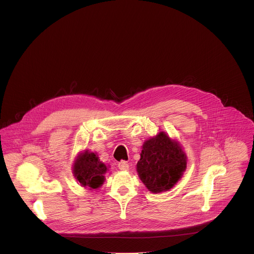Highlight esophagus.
I'll use <instances>...</instances> for the list:
<instances>
[{
	"mask_svg": "<svg viewBox=\"0 0 254 254\" xmlns=\"http://www.w3.org/2000/svg\"><path fill=\"white\" fill-rule=\"evenodd\" d=\"M118 168L123 171H127L129 169V164L126 161H121L118 163Z\"/></svg>",
	"mask_w": 254,
	"mask_h": 254,
	"instance_id": "esophagus-1",
	"label": "esophagus"
}]
</instances>
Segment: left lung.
Segmentation results:
<instances>
[{"mask_svg": "<svg viewBox=\"0 0 254 254\" xmlns=\"http://www.w3.org/2000/svg\"><path fill=\"white\" fill-rule=\"evenodd\" d=\"M187 156L176 142L164 132L145 141L137 163L140 179L152 192L168 190L180 180Z\"/></svg>", "mask_w": 254, "mask_h": 254, "instance_id": "obj_1", "label": "left lung"}]
</instances>
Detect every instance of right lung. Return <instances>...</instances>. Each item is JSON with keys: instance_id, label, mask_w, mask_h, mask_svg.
Segmentation results:
<instances>
[{"instance_id": "add662e5", "label": "right lung", "mask_w": 254, "mask_h": 254, "mask_svg": "<svg viewBox=\"0 0 254 254\" xmlns=\"http://www.w3.org/2000/svg\"><path fill=\"white\" fill-rule=\"evenodd\" d=\"M107 170V166L100 161L97 154L88 150L78 155L73 166L75 178L83 187L91 189H98L104 183Z\"/></svg>"}]
</instances>
